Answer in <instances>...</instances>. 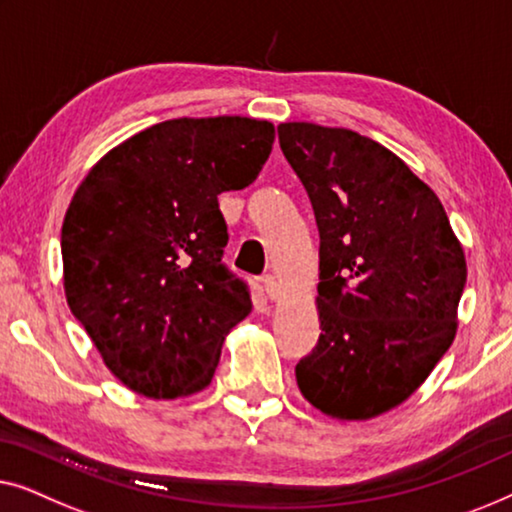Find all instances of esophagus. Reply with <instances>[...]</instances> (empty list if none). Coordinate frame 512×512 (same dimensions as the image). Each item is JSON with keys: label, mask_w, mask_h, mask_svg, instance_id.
<instances>
[{"label": "esophagus", "mask_w": 512, "mask_h": 512, "mask_svg": "<svg viewBox=\"0 0 512 512\" xmlns=\"http://www.w3.org/2000/svg\"><path fill=\"white\" fill-rule=\"evenodd\" d=\"M262 290H264V294H266V297H269L271 301H276V299L280 297V287H278V280L273 278V276H266V278L262 280Z\"/></svg>", "instance_id": "esophagus-1"}]
</instances>
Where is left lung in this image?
<instances>
[{
	"label": "left lung",
	"mask_w": 512,
	"mask_h": 512,
	"mask_svg": "<svg viewBox=\"0 0 512 512\" xmlns=\"http://www.w3.org/2000/svg\"><path fill=\"white\" fill-rule=\"evenodd\" d=\"M320 232V329L297 385L336 420H371L420 387L457 334L464 248L441 199L352 129L278 125Z\"/></svg>",
	"instance_id": "obj_1"
}]
</instances>
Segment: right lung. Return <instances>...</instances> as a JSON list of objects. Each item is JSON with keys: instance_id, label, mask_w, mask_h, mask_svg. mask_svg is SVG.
I'll return each mask as SVG.
<instances>
[{"instance_id": "1", "label": "right lung", "mask_w": 512, "mask_h": 512, "mask_svg": "<svg viewBox=\"0 0 512 512\" xmlns=\"http://www.w3.org/2000/svg\"><path fill=\"white\" fill-rule=\"evenodd\" d=\"M273 125L176 118L129 136L83 178L62 222L64 294L104 364L148 399L211 383L232 327L253 311L222 264L218 194L269 160Z\"/></svg>"}]
</instances>
